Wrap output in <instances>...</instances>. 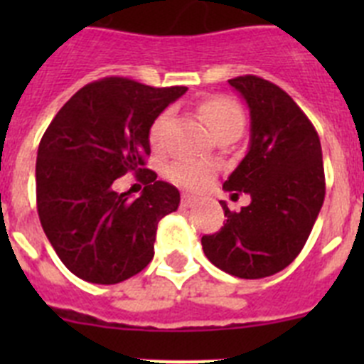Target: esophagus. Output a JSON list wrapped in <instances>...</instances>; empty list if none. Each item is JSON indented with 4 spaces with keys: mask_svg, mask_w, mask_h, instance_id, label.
I'll list each match as a JSON object with an SVG mask.
<instances>
[{
    "mask_svg": "<svg viewBox=\"0 0 364 364\" xmlns=\"http://www.w3.org/2000/svg\"><path fill=\"white\" fill-rule=\"evenodd\" d=\"M195 204H197V198L193 197V195H184V197H182V205H184V208H193Z\"/></svg>",
    "mask_w": 364,
    "mask_h": 364,
    "instance_id": "obj_1",
    "label": "esophagus"
}]
</instances>
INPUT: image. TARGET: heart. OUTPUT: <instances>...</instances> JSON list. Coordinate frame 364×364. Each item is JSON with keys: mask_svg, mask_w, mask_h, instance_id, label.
Wrapping results in <instances>:
<instances>
[{"mask_svg": "<svg viewBox=\"0 0 364 364\" xmlns=\"http://www.w3.org/2000/svg\"><path fill=\"white\" fill-rule=\"evenodd\" d=\"M200 114L215 136L230 133V131L240 133L244 127L242 109L226 96H213V98L202 102ZM167 120H169V111H164L151 125L149 142L153 147H159L162 144L164 127H166ZM167 176L182 188L200 189L215 176V166L205 160L180 159L167 167Z\"/></svg>", "mask_w": 364, "mask_h": 364, "instance_id": "heart-1", "label": "heart"}]
</instances>
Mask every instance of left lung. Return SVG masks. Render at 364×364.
<instances>
[{
    "label": "left lung",
    "instance_id": "left-lung-1",
    "mask_svg": "<svg viewBox=\"0 0 364 364\" xmlns=\"http://www.w3.org/2000/svg\"><path fill=\"white\" fill-rule=\"evenodd\" d=\"M246 100L252 118L250 149L224 182L247 193L239 213L220 202L226 224L202 237L205 257L222 272L262 279L290 266L306 244L324 202L319 134L291 96L253 74L228 80Z\"/></svg>",
    "mask_w": 364,
    "mask_h": 364
}]
</instances>
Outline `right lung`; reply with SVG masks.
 <instances>
[{
  "label": "right lung",
  "instance_id": "add662e5",
  "mask_svg": "<svg viewBox=\"0 0 364 364\" xmlns=\"http://www.w3.org/2000/svg\"><path fill=\"white\" fill-rule=\"evenodd\" d=\"M188 87L144 85L111 76L87 83L63 105L38 147L41 228L63 264L87 282L117 284L154 255L156 226L180 193L146 167L149 129ZM134 172L146 188L134 201L114 182Z\"/></svg>",
  "mask_w": 364,
  "mask_h": 364
}]
</instances>
